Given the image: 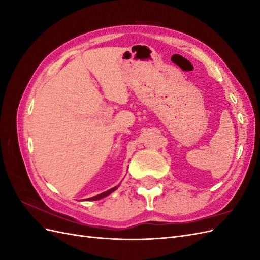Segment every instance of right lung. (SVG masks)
I'll return each instance as SVG.
<instances>
[{"mask_svg": "<svg viewBox=\"0 0 260 260\" xmlns=\"http://www.w3.org/2000/svg\"><path fill=\"white\" fill-rule=\"evenodd\" d=\"M117 187H118V186H115V187L111 188V190H108V191H106V192H104V193H102V194H100V195L93 196V198L89 199V201H96V200H100V199H103V198H105V196H107V195L111 194L112 192H114Z\"/></svg>", "mask_w": 260, "mask_h": 260, "instance_id": "add662e5", "label": "right lung"}]
</instances>
